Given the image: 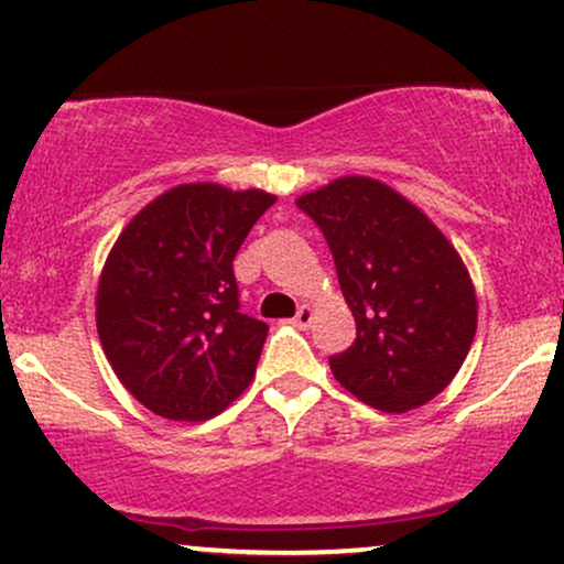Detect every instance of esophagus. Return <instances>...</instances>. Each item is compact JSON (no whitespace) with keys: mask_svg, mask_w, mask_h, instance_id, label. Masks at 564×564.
<instances>
[{"mask_svg":"<svg viewBox=\"0 0 564 564\" xmlns=\"http://www.w3.org/2000/svg\"><path fill=\"white\" fill-rule=\"evenodd\" d=\"M313 307H310V304H302L300 310H296V315L294 318H291V326H296V328H310V323H313Z\"/></svg>","mask_w":564,"mask_h":564,"instance_id":"34e87169","label":"esophagus"}]
</instances>
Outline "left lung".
<instances>
[{
  "mask_svg": "<svg viewBox=\"0 0 564 564\" xmlns=\"http://www.w3.org/2000/svg\"><path fill=\"white\" fill-rule=\"evenodd\" d=\"M332 249L358 336L328 364L366 405L405 413L451 384L477 332L458 251L419 206L371 177H339L296 198Z\"/></svg>",
  "mask_w": 564,
  "mask_h": 564,
  "instance_id": "1",
  "label": "left lung"
}]
</instances>
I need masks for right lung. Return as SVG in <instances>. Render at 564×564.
<instances>
[{
  "mask_svg": "<svg viewBox=\"0 0 564 564\" xmlns=\"http://www.w3.org/2000/svg\"><path fill=\"white\" fill-rule=\"evenodd\" d=\"M275 196L191 183L121 230L97 286V334L121 384L172 422H206L254 379L268 323L241 313L232 260Z\"/></svg>",
  "mask_w": 564,
  "mask_h": 564,
  "instance_id": "obj_1",
  "label": "right lung"
}]
</instances>
